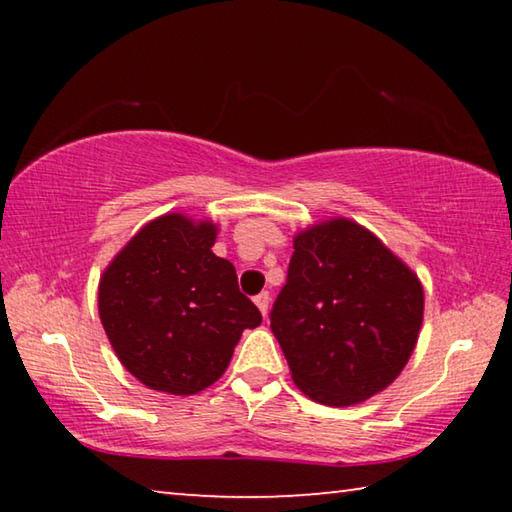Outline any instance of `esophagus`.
I'll return each mask as SVG.
<instances>
[{"mask_svg":"<svg viewBox=\"0 0 512 512\" xmlns=\"http://www.w3.org/2000/svg\"><path fill=\"white\" fill-rule=\"evenodd\" d=\"M255 305L266 316L268 305H271V296H268V291H262V293H259V296H255Z\"/></svg>","mask_w":512,"mask_h":512,"instance_id":"obj_1","label":"esophagus"}]
</instances>
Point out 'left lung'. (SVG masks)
<instances>
[{
    "mask_svg": "<svg viewBox=\"0 0 512 512\" xmlns=\"http://www.w3.org/2000/svg\"><path fill=\"white\" fill-rule=\"evenodd\" d=\"M424 291L363 225L332 219L293 239L271 329L314 402L352 406L391 386L418 343Z\"/></svg>",
    "mask_w": 512,
    "mask_h": 512,
    "instance_id": "obj_1",
    "label": "left lung"
}]
</instances>
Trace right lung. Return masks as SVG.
<instances>
[{
    "instance_id": "obj_1",
    "label": "right lung",
    "mask_w": 512,
    "mask_h": 512,
    "mask_svg": "<svg viewBox=\"0 0 512 512\" xmlns=\"http://www.w3.org/2000/svg\"><path fill=\"white\" fill-rule=\"evenodd\" d=\"M212 221L164 214L146 223L108 264L99 316L112 350L153 391L194 395L219 379L244 329L262 314L216 257Z\"/></svg>"
}]
</instances>
